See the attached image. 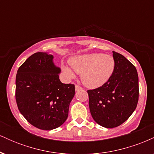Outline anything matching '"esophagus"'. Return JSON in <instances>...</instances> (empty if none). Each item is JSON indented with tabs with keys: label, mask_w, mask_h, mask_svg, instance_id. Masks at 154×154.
<instances>
[{
	"label": "esophagus",
	"mask_w": 154,
	"mask_h": 154,
	"mask_svg": "<svg viewBox=\"0 0 154 154\" xmlns=\"http://www.w3.org/2000/svg\"><path fill=\"white\" fill-rule=\"evenodd\" d=\"M82 88L80 87L79 85H75V91H80V90H82Z\"/></svg>",
	"instance_id": "34e87169"
}]
</instances>
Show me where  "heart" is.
<instances>
[{
	"label": "heart",
	"instance_id": "1",
	"mask_svg": "<svg viewBox=\"0 0 154 154\" xmlns=\"http://www.w3.org/2000/svg\"><path fill=\"white\" fill-rule=\"evenodd\" d=\"M73 71L81 75L83 84L88 88H96L106 83L112 75L115 66L114 58L103 54H90L72 58L69 61ZM63 72L70 78L75 73L68 66L63 67Z\"/></svg>",
	"mask_w": 154,
	"mask_h": 154
}]
</instances>
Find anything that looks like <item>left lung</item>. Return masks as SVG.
I'll list each match as a JSON object with an SVG mask.
<instances>
[{"mask_svg":"<svg viewBox=\"0 0 154 154\" xmlns=\"http://www.w3.org/2000/svg\"><path fill=\"white\" fill-rule=\"evenodd\" d=\"M115 66L101 87L88 91L92 117L103 128H114L125 122L137 107L139 96L136 68L122 54L113 51Z\"/></svg>","mask_w":154,"mask_h":154,"instance_id":"obj_1","label":"left lung"}]
</instances>
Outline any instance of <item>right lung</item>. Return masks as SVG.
<instances>
[{"instance_id":"add662e5","label":"right lung","mask_w":154,"mask_h":154,"mask_svg":"<svg viewBox=\"0 0 154 154\" xmlns=\"http://www.w3.org/2000/svg\"><path fill=\"white\" fill-rule=\"evenodd\" d=\"M54 56L38 52L19 68L16 77V100L24 117L35 128L51 130L62 125L75 96V85L63 84L61 69Z\"/></svg>"}]
</instances>
